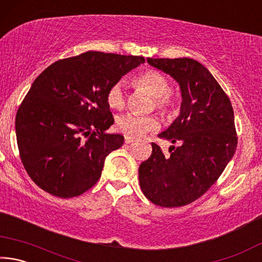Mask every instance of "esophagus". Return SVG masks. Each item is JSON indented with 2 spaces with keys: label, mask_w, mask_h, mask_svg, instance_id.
I'll return each mask as SVG.
<instances>
[{
  "label": "esophagus",
  "mask_w": 262,
  "mask_h": 262,
  "mask_svg": "<svg viewBox=\"0 0 262 262\" xmlns=\"http://www.w3.org/2000/svg\"><path fill=\"white\" fill-rule=\"evenodd\" d=\"M132 142H134V139H133V137H129V136H125V143L129 144V143H132Z\"/></svg>",
  "instance_id": "obj_1"
}]
</instances>
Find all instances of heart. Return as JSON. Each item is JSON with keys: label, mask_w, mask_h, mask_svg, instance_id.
<instances>
[{"label": "heart", "mask_w": 262, "mask_h": 262, "mask_svg": "<svg viewBox=\"0 0 262 262\" xmlns=\"http://www.w3.org/2000/svg\"><path fill=\"white\" fill-rule=\"evenodd\" d=\"M134 85L152 97L155 108L163 115L171 117L176 113L177 101L170 94V82L163 74L157 70H147L134 79ZM106 99L112 110H122L125 107V92L121 82L115 83L110 88ZM115 126L119 132L126 136L139 137L148 132L156 130L158 121L154 117L125 114L117 118Z\"/></svg>", "instance_id": "heart-1"}]
</instances>
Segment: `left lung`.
<instances>
[{
    "label": "left lung",
    "mask_w": 262,
    "mask_h": 262,
    "mask_svg": "<svg viewBox=\"0 0 262 262\" xmlns=\"http://www.w3.org/2000/svg\"><path fill=\"white\" fill-rule=\"evenodd\" d=\"M179 84V117L158 136L178 143L165 156L156 143L139 167L140 186L155 205L181 207L202 196L237 148L232 105L209 70L189 57L147 59Z\"/></svg>",
    "instance_id": "left-lung-1"
}]
</instances>
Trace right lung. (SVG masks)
<instances>
[{
    "label": "right lung",
    "instance_id": "1",
    "mask_svg": "<svg viewBox=\"0 0 262 262\" xmlns=\"http://www.w3.org/2000/svg\"><path fill=\"white\" fill-rule=\"evenodd\" d=\"M143 56L85 52L59 60L34 79L16 115L20 159L39 187L68 199L100 178L105 158L123 144L106 134L114 123L107 92Z\"/></svg>",
    "mask_w": 262,
    "mask_h": 262
}]
</instances>
